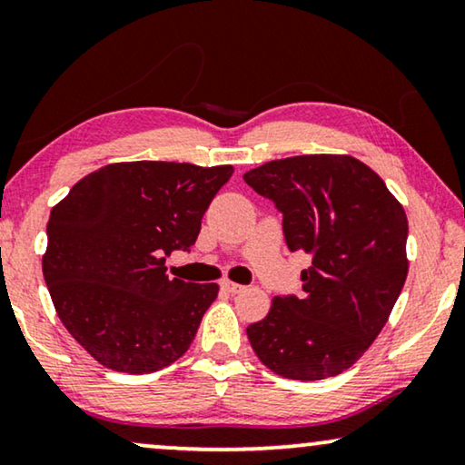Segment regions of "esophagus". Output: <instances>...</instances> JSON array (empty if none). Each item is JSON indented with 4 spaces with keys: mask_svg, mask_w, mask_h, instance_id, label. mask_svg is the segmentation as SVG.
<instances>
[{
    "mask_svg": "<svg viewBox=\"0 0 465 465\" xmlns=\"http://www.w3.org/2000/svg\"><path fill=\"white\" fill-rule=\"evenodd\" d=\"M222 290L228 292V294H239V292H243L245 288L241 283H234V282H228V279H224V282L220 283Z\"/></svg>",
    "mask_w": 465,
    "mask_h": 465,
    "instance_id": "34e87169",
    "label": "esophagus"
}]
</instances>
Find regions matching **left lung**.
Here are the masks:
<instances>
[{
    "instance_id": "1",
    "label": "left lung",
    "mask_w": 465,
    "mask_h": 465,
    "mask_svg": "<svg viewBox=\"0 0 465 465\" xmlns=\"http://www.w3.org/2000/svg\"><path fill=\"white\" fill-rule=\"evenodd\" d=\"M243 180L283 213L290 252L311 256L301 296H275L269 315L247 326L252 349L279 377H336L372 345L404 288V207L347 154L282 158Z\"/></svg>"
}]
</instances>
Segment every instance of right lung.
I'll list each match as a JSON object with an SVG mask.
<instances>
[{
	"label": "right lung",
	"instance_id": "add662e5",
	"mask_svg": "<svg viewBox=\"0 0 465 465\" xmlns=\"http://www.w3.org/2000/svg\"><path fill=\"white\" fill-rule=\"evenodd\" d=\"M231 164L114 163L82 177L46 226L42 271L56 315L99 364L143 374L188 351L218 283L167 272L190 252Z\"/></svg>",
	"mask_w": 465,
	"mask_h": 465
}]
</instances>
